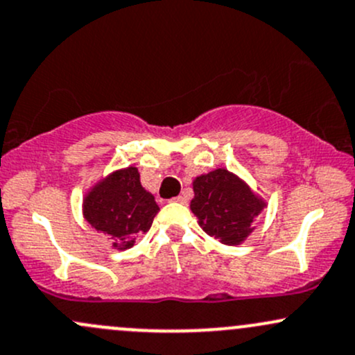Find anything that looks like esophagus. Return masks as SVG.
Segmentation results:
<instances>
[{
  "label": "esophagus",
  "instance_id": "obj_1",
  "mask_svg": "<svg viewBox=\"0 0 355 355\" xmlns=\"http://www.w3.org/2000/svg\"><path fill=\"white\" fill-rule=\"evenodd\" d=\"M173 201H176V203H184L186 198L184 196H176V198H173Z\"/></svg>",
  "mask_w": 355,
  "mask_h": 355
}]
</instances>
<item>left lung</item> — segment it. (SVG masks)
<instances>
[{
    "label": "left lung",
    "instance_id": "8db88e82",
    "mask_svg": "<svg viewBox=\"0 0 355 355\" xmlns=\"http://www.w3.org/2000/svg\"><path fill=\"white\" fill-rule=\"evenodd\" d=\"M191 211L209 237L227 245H239L254 230L252 223L266 207L249 186L227 169L196 178Z\"/></svg>",
    "mask_w": 355,
    "mask_h": 355
}]
</instances>
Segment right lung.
<instances>
[{
  "instance_id": "obj_1",
  "label": "right lung",
  "mask_w": 355,
  "mask_h": 355,
  "mask_svg": "<svg viewBox=\"0 0 355 355\" xmlns=\"http://www.w3.org/2000/svg\"><path fill=\"white\" fill-rule=\"evenodd\" d=\"M159 207L154 196L140 184L137 167H127L98 182L85 198L86 222L110 235L118 250L130 249L148 232Z\"/></svg>"
}]
</instances>
